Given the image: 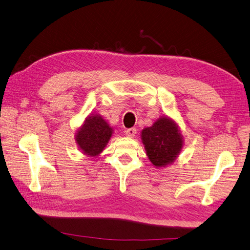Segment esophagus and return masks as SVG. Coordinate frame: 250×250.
<instances>
[{
	"label": "esophagus",
	"instance_id": "obj_1",
	"mask_svg": "<svg viewBox=\"0 0 250 250\" xmlns=\"http://www.w3.org/2000/svg\"><path fill=\"white\" fill-rule=\"evenodd\" d=\"M135 134H136V129L135 128H131V129L125 130V135L128 136V138H134Z\"/></svg>",
	"mask_w": 250,
	"mask_h": 250
}]
</instances>
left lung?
<instances>
[{
  "mask_svg": "<svg viewBox=\"0 0 250 250\" xmlns=\"http://www.w3.org/2000/svg\"><path fill=\"white\" fill-rule=\"evenodd\" d=\"M141 139L146 155L156 168L173 164L184 145L178 124L168 116L160 117L153 125L142 130Z\"/></svg>",
  "mask_w": 250,
  "mask_h": 250,
  "instance_id": "obj_1",
  "label": "left lung"
}]
</instances>
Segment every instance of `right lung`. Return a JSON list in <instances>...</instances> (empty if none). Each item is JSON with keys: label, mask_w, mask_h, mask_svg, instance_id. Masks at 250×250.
Here are the masks:
<instances>
[{"label": "right lung", "mask_w": 250, "mask_h": 250, "mask_svg": "<svg viewBox=\"0 0 250 250\" xmlns=\"http://www.w3.org/2000/svg\"><path fill=\"white\" fill-rule=\"evenodd\" d=\"M114 129L99 114H91L78 128L75 140L78 147L89 157L99 156L111 138Z\"/></svg>", "instance_id": "obj_1"}]
</instances>
